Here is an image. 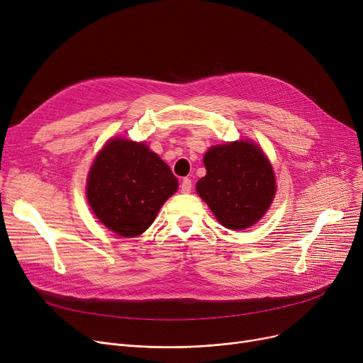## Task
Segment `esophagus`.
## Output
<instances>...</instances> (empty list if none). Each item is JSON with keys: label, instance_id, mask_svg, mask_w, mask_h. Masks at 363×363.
Listing matches in <instances>:
<instances>
[{"label": "esophagus", "instance_id": "esophagus-1", "mask_svg": "<svg viewBox=\"0 0 363 363\" xmlns=\"http://www.w3.org/2000/svg\"><path fill=\"white\" fill-rule=\"evenodd\" d=\"M191 188H193L191 179H189V178H184L182 182H181V191H182V193H189V191H191Z\"/></svg>", "mask_w": 363, "mask_h": 363}]
</instances>
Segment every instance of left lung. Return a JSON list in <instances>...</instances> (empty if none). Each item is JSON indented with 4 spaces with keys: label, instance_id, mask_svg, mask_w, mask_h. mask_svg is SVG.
<instances>
[{
    "label": "left lung",
    "instance_id": "left-lung-1",
    "mask_svg": "<svg viewBox=\"0 0 363 363\" xmlns=\"http://www.w3.org/2000/svg\"><path fill=\"white\" fill-rule=\"evenodd\" d=\"M207 174L197 193L228 230H244L268 211L275 196L274 170L250 141L216 145L204 155Z\"/></svg>",
    "mask_w": 363,
    "mask_h": 363
}]
</instances>
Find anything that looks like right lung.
Masks as SVG:
<instances>
[{
	"label": "right lung",
	"mask_w": 363,
	"mask_h": 363,
	"mask_svg": "<svg viewBox=\"0 0 363 363\" xmlns=\"http://www.w3.org/2000/svg\"><path fill=\"white\" fill-rule=\"evenodd\" d=\"M178 189L170 167L143 143L111 140L95 159L86 185L92 212L108 230L137 237Z\"/></svg>",
	"instance_id": "obj_1"
}]
</instances>
